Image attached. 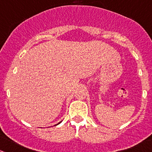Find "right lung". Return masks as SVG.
<instances>
[{
  "label": "right lung",
  "mask_w": 152,
  "mask_h": 152,
  "mask_svg": "<svg viewBox=\"0 0 152 152\" xmlns=\"http://www.w3.org/2000/svg\"><path fill=\"white\" fill-rule=\"evenodd\" d=\"M60 122H59V123H57V125H54V126H56V125H59V124H60Z\"/></svg>",
  "instance_id": "right-lung-1"
}]
</instances>
